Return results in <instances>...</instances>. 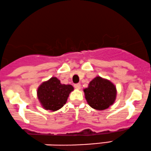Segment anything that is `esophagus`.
Instances as JSON below:
<instances>
[{
  "instance_id": "esophagus-1",
  "label": "esophagus",
  "mask_w": 151,
  "mask_h": 151,
  "mask_svg": "<svg viewBox=\"0 0 151 151\" xmlns=\"http://www.w3.org/2000/svg\"><path fill=\"white\" fill-rule=\"evenodd\" d=\"M74 87H75L76 89H79L81 88V84L79 83H77V84H74Z\"/></svg>"
}]
</instances>
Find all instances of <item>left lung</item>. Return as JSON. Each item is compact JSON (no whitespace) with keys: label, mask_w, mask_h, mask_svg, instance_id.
<instances>
[{"label":"left lung","mask_w":151,"mask_h":151,"mask_svg":"<svg viewBox=\"0 0 151 151\" xmlns=\"http://www.w3.org/2000/svg\"><path fill=\"white\" fill-rule=\"evenodd\" d=\"M85 98L90 107L97 110L108 108L115 100L117 91L113 84L107 79L95 77L84 89Z\"/></svg>","instance_id":"1"}]
</instances>
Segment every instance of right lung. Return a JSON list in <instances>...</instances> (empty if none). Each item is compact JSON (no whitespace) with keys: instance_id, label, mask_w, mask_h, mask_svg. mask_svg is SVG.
I'll return each mask as SVG.
<instances>
[{"instance_id":"obj_1","label":"right lung","mask_w":151,"mask_h":151,"mask_svg":"<svg viewBox=\"0 0 151 151\" xmlns=\"http://www.w3.org/2000/svg\"><path fill=\"white\" fill-rule=\"evenodd\" d=\"M74 89L70 84H62L57 77L43 82L37 90L38 98L44 109L56 111L65 105L69 94Z\"/></svg>"}]
</instances>
